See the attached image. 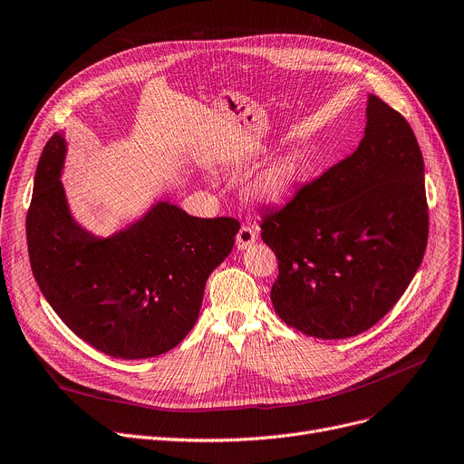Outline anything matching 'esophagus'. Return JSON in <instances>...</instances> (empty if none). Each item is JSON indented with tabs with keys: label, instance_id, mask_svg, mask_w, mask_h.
<instances>
[{
	"label": "esophagus",
	"instance_id": "1",
	"mask_svg": "<svg viewBox=\"0 0 464 464\" xmlns=\"http://www.w3.org/2000/svg\"><path fill=\"white\" fill-rule=\"evenodd\" d=\"M256 242V229H254V226H242L240 229H238V233H237V240H235V245H237V248L238 250H246V248H250L252 245Z\"/></svg>",
	"mask_w": 464,
	"mask_h": 464
}]
</instances>
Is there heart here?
Returning a JSON list of instances; mask_svg holds the SVG:
<instances>
[{
    "label": "heart",
    "instance_id": "b5f03b06",
    "mask_svg": "<svg viewBox=\"0 0 464 464\" xmlns=\"http://www.w3.org/2000/svg\"><path fill=\"white\" fill-rule=\"evenodd\" d=\"M304 167L306 160L303 152H284L261 170L250 189L259 199H278L301 180Z\"/></svg>",
    "mask_w": 464,
    "mask_h": 464
}]
</instances>
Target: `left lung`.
<instances>
[{"mask_svg": "<svg viewBox=\"0 0 464 464\" xmlns=\"http://www.w3.org/2000/svg\"><path fill=\"white\" fill-rule=\"evenodd\" d=\"M423 179L406 118L371 93L355 152L261 218V238L278 259L271 301L282 322L315 338H350L397 304L427 248Z\"/></svg>", "mask_w": 464, "mask_h": 464, "instance_id": "obj_1", "label": "left lung"}]
</instances>
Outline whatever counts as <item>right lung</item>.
Returning a JSON list of instances; mask_svg holds the SVG:
<instances>
[{"instance_id":"right-lung-1","label":"right lung","mask_w":464,"mask_h":464,"mask_svg":"<svg viewBox=\"0 0 464 464\" xmlns=\"http://www.w3.org/2000/svg\"><path fill=\"white\" fill-rule=\"evenodd\" d=\"M65 140L41 152L26 216L32 271L60 320L92 348L118 359L156 357L198 322L208 275L238 233L235 218H195L158 203L137 224L95 238L69 214L60 170Z\"/></svg>"}]
</instances>
